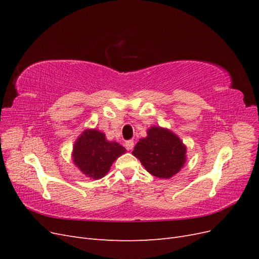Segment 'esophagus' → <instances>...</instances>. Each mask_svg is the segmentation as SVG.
Returning <instances> with one entry per match:
<instances>
[{
  "label": "esophagus",
  "instance_id": "1",
  "mask_svg": "<svg viewBox=\"0 0 259 259\" xmlns=\"http://www.w3.org/2000/svg\"><path fill=\"white\" fill-rule=\"evenodd\" d=\"M125 147H126L128 150H132V149L134 148V142H133V140H126V142H125Z\"/></svg>",
  "mask_w": 259,
  "mask_h": 259
}]
</instances>
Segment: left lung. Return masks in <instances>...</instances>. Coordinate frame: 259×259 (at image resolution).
<instances>
[{
	"mask_svg": "<svg viewBox=\"0 0 259 259\" xmlns=\"http://www.w3.org/2000/svg\"><path fill=\"white\" fill-rule=\"evenodd\" d=\"M146 138L139 139L133 155L151 175L169 178L177 174L186 161V147L168 130L151 127Z\"/></svg>",
	"mask_w": 259,
	"mask_h": 259,
	"instance_id": "left-lung-1",
	"label": "left lung"
}]
</instances>
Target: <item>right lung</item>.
I'll use <instances>...</instances> for the list:
<instances>
[{"instance_id":"add662e5","label":"right lung","mask_w":259,"mask_h":259,"mask_svg":"<svg viewBox=\"0 0 259 259\" xmlns=\"http://www.w3.org/2000/svg\"><path fill=\"white\" fill-rule=\"evenodd\" d=\"M125 151L120 144L108 142L104 133L88 130L74 144L72 156L74 164L83 174L99 179L108 173L112 163Z\"/></svg>"}]
</instances>
